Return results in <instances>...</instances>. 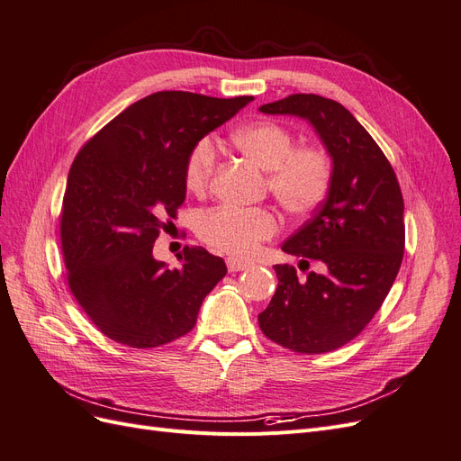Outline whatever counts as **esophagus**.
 Returning <instances> with one entry per match:
<instances>
[{"label":"esophagus","instance_id":"obj_1","mask_svg":"<svg viewBox=\"0 0 461 461\" xmlns=\"http://www.w3.org/2000/svg\"><path fill=\"white\" fill-rule=\"evenodd\" d=\"M249 261H242V259H234V258H229L227 259V267L230 273H236V271H246L249 267Z\"/></svg>","mask_w":461,"mask_h":461}]
</instances>
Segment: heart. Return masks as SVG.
I'll return each instance as SVG.
<instances>
[{
  "label": "heart",
  "mask_w": 461,
  "mask_h": 461,
  "mask_svg": "<svg viewBox=\"0 0 461 461\" xmlns=\"http://www.w3.org/2000/svg\"><path fill=\"white\" fill-rule=\"evenodd\" d=\"M234 146L267 171V188L290 215H308L329 196L334 176L330 153L321 146H296V138L275 121H258L239 129ZM217 148L212 138H200L185 161V186L202 194L215 171ZM278 230L271 209L217 205L196 219V234L217 252L234 258L254 254Z\"/></svg>",
  "instance_id": "1"
}]
</instances>
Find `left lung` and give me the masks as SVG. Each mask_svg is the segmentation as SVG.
<instances>
[{"instance_id":"8db88e82","label":"left lung","mask_w":461,"mask_h":461,"mask_svg":"<svg viewBox=\"0 0 461 461\" xmlns=\"http://www.w3.org/2000/svg\"><path fill=\"white\" fill-rule=\"evenodd\" d=\"M259 111L308 119L334 163L327 200L283 244L323 271L300 281L294 265H275L278 286L259 327L292 352H332L367 327L393 288L406 246L402 190L383 149L342 104L292 94Z\"/></svg>"}]
</instances>
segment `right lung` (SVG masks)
Masks as SVG:
<instances>
[{"label":"right lung","instance_id":"1","mask_svg":"<svg viewBox=\"0 0 461 461\" xmlns=\"http://www.w3.org/2000/svg\"><path fill=\"white\" fill-rule=\"evenodd\" d=\"M252 100L156 92L77 153L61 205V252L68 288L107 339L144 350L196 325L203 298L227 275L225 261L186 246L183 265L169 269L153 259V244L186 198L190 148Z\"/></svg>","mask_w":461,"mask_h":461}]
</instances>
